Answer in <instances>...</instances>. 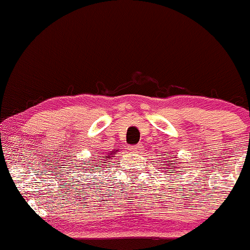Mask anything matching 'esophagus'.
I'll return each mask as SVG.
<instances>
[{
  "label": "esophagus",
  "instance_id": "obj_1",
  "mask_svg": "<svg viewBox=\"0 0 250 250\" xmlns=\"http://www.w3.org/2000/svg\"><path fill=\"white\" fill-rule=\"evenodd\" d=\"M143 148H144L143 145H135V146L132 147V151L133 152H140Z\"/></svg>",
  "mask_w": 250,
  "mask_h": 250
}]
</instances>
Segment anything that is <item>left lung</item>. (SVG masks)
I'll use <instances>...</instances> for the list:
<instances>
[{"label":"left lung","mask_w":250,"mask_h":250,"mask_svg":"<svg viewBox=\"0 0 250 250\" xmlns=\"http://www.w3.org/2000/svg\"><path fill=\"white\" fill-rule=\"evenodd\" d=\"M170 162H171V160H170ZM165 167H167V165H165ZM169 171H171V170H169Z\"/></svg>","instance_id":"1"}]
</instances>
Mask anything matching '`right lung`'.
<instances>
[{
  "instance_id": "add662e5",
  "label": "right lung",
  "mask_w": 250,
  "mask_h": 250,
  "mask_svg": "<svg viewBox=\"0 0 250 250\" xmlns=\"http://www.w3.org/2000/svg\"><path fill=\"white\" fill-rule=\"evenodd\" d=\"M112 153H114V152H112ZM103 158H104V159H98V163H99V164H98V165H96L97 167H94V169H101V170H104V167H106V165H105V163L109 162L110 156H109V154H107V156H104ZM91 164H92V163H91ZM109 164H110V163H109Z\"/></svg>"
}]
</instances>
